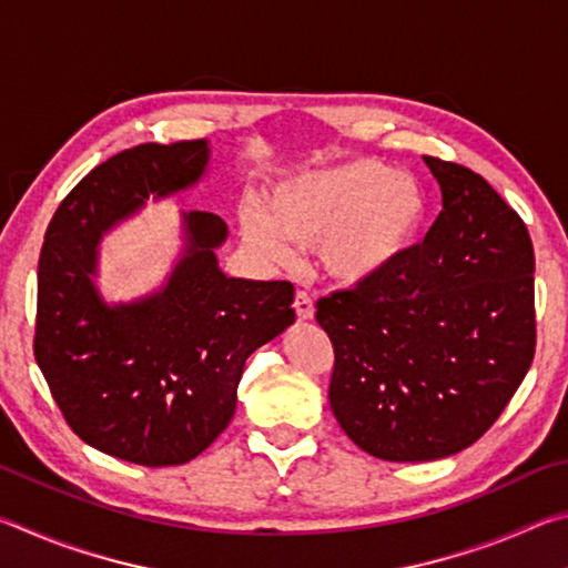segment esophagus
I'll return each instance as SVG.
<instances>
[{
    "mask_svg": "<svg viewBox=\"0 0 568 568\" xmlns=\"http://www.w3.org/2000/svg\"><path fill=\"white\" fill-rule=\"evenodd\" d=\"M293 307H295L297 321H313V315H315V305H313V297L307 295L305 291H297V293H295Z\"/></svg>",
    "mask_w": 568,
    "mask_h": 568,
    "instance_id": "esophagus-1",
    "label": "esophagus"
}]
</instances>
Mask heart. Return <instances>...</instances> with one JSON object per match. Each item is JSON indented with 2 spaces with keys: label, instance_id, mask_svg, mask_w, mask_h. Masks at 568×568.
Here are the masks:
<instances>
[{
  "label": "heart",
  "instance_id": "1",
  "mask_svg": "<svg viewBox=\"0 0 568 568\" xmlns=\"http://www.w3.org/2000/svg\"><path fill=\"white\" fill-rule=\"evenodd\" d=\"M428 215V195L416 180L361 158L277 185L263 215H245L243 230L277 261L287 255L283 240L318 247L331 281L361 285L393 271L418 245Z\"/></svg>",
  "mask_w": 568,
  "mask_h": 568
}]
</instances>
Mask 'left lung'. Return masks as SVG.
Instances as JSON below:
<instances>
[{"mask_svg": "<svg viewBox=\"0 0 568 568\" xmlns=\"http://www.w3.org/2000/svg\"><path fill=\"white\" fill-rule=\"evenodd\" d=\"M444 210L393 271L315 303L335 363L331 408L365 454L436 460L486 434L536 351L524 220L458 162L423 158Z\"/></svg>", "mask_w": 568, "mask_h": 568, "instance_id": "left-lung-1", "label": "left lung"}]
</instances>
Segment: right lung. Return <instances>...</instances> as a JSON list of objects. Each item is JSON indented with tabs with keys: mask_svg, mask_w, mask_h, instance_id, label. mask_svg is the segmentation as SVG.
Segmentation results:
<instances>
[{
	"mask_svg": "<svg viewBox=\"0 0 568 568\" xmlns=\"http://www.w3.org/2000/svg\"><path fill=\"white\" fill-rule=\"evenodd\" d=\"M205 140L145 142L77 182L44 233L34 358L84 444L140 466H180L227 428L247 355L295 321L287 281H243L217 267L227 225L182 215L185 255L160 293L108 305L92 283L102 233L150 195L203 178Z\"/></svg>",
	"mask_w": 568,
	"mask_h": 568,
	"instance_id": "right-lung-1",
	"label": "right lung"
}]
</instances>
